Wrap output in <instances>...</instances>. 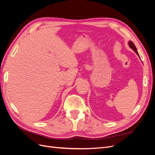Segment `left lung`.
<instances>
[{
  "label": "left lung",
  "instance_id": "8db88e82",
  "mask_svg": "<svg viewBox=\"0 0 155 155\" xmlns=\"http://www.w3.org/2000/svg\"><path fill=\"white\" fill-rule=\"evenodd\" d=\"M129 46H130V48H132L136 53H137V54L140 57V55H139V54H138V51H137V48H136V46H135V45H134V44L133 43L132 41H129Z\"/></svg>",
  "mask_w": 155,
  "mask_h": 155
}]
</instances>
